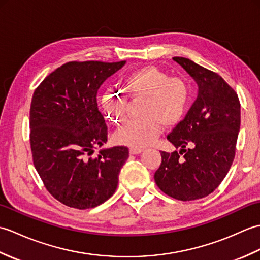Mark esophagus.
I'll list each match as a JSON object with an SVG mask.
<instances>
[{
    "instance_id": "esophagus-1",
    "label": "esophagus",
    "mask_w": 260,
    "mask_h": 260,
    "mask_svg": "<svg viewBox=\"0 0 260 260\" xmlns=\"http://www.w3.org/2000/svg\"><path fill=\"white\" fill-rule=\"evenodd\" d=\"M143 152L142 148H135V147H131L129 148V153L132 155H137V154H141Z\"/></svg>"
}]
</instances>
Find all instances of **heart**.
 <instances>
[{"mask_svg": "<svg viewBox=\"0 0 260 260\" xmlns=\"http://www.w3.org/2000/svg\"><path fill=\"white\" fill-rule=\"evenodd\" d=\"M124 91L132 101L143 99L139 115L115 134L119 144L135 148L151 145L161 133L163 124L173 126L183 118L191 99V87L184 78L170 77L162 69L145 66L125 76ZM102 104L108 118L114 124L123 123L128 117V98L118 90L106 89Z\"/></svg>", "mask_w": 260, "mask_h": 260, "instance_id": "obj_1", "label": "heart"}]
</instances>
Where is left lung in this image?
Segmentation results:
<instances>
[{"mask_svg": "<svg viewBox=\"0 0 260 260\" xmlns=\"http://www.w3.org/2000/svg\"><path fill=\"white\" fill-rule=\"evenodd\" d=\"M173 60L196 80L199 91L184 119L168 135L180 152H161L154 180L169 197L192 201L212 193L230 170L240 129V103L221 76L190 59Z\"/></svg>", "mask_w": 260, "mask_h": 260, "instance_id": "8db88e82", "label": "left lung"}]
</instances>
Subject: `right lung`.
I'll list each match as a JSON object with an SVG mask.
<instances>
[{
	"label": "right lung",
	"instance_id": "1",
	"mask_svg": "<svg viewBox=\"0 0 260 260\" xmlns=\"http://www.w3.org/2000/svg\"><path fill=\"white\" fill-rule=\"evenodd\" d=\"M126 61H71L47 76L33 92L30 144L46 189L70 208L89 209L114 194L128 148L93 150L107 142L97 91Z\"/></svg>",
	"mask_w": 260,
	"mask_h": 260
}]
</instances>
